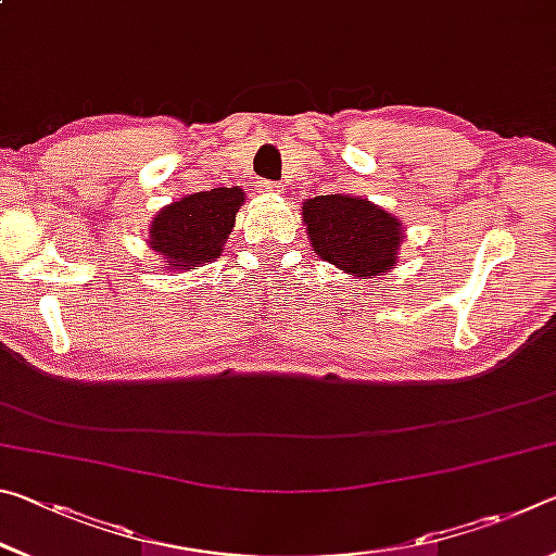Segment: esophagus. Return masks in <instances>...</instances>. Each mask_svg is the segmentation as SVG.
<instances>
[{
  "label": "esophagus",
  "instance_id": "esophagus-1",
  "mask_svg": "<svg viewBox=\"0 0 556 556\" xmlns=\"http://www.w3.org/2000/svg\"><path fill=\"white\" fill-rule=\"evenodd\" d=\"M255 191L262 195H269V193H279V186L275 181H257Z\"/></svg>",
  "mask_w": 556,
  "mask_h": 556
}]
</instances>
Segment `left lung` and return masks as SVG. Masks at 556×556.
Wrapping results in <instances>:
<instances>
[{"instance_id":"1","label":"left lung","mask_w":556,"mask_h":556,"mask_svg":"<svg viewBox=\"0 0 556 556\" xmlns=\"http://www.w3.org/2000/svg\"><path fill=\"white\" fill-rule=\"evenodd\" d=\"M301 220L318 260L357 279L394 269L404 242L397 215L353 193L316 195L301 203Z\"/></svg>"}]
</instances>
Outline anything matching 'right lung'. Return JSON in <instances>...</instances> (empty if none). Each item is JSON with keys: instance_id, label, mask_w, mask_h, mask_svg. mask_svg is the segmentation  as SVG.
<instances>
[{"instance_id": "right-lung-1", "label": "right lung", "mask_w": 556, "mask_h": 556, "mask_svg": "<svg viewBox=\"0 0 556 556\" xmlns=\"http://www.w3.org/2000/svg\"><path fill=\"white\" fill-rule=\"evenodd\" d=\"M244 191L240 186L211 188L184 195L159 211L149 225V248L162 257V269L191 271L223 255L235 228Z\"/></svg>"}]
</instances>
